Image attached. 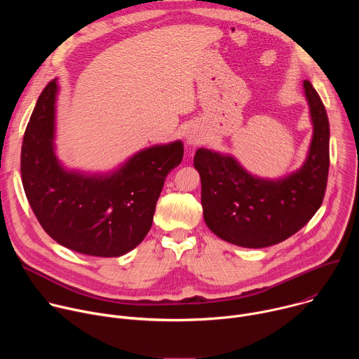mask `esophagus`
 Here are the masks:
<instances>
[{"label": "esophagus", "mask_w": 359, "mask_h": 359, "mask_svg": "<svg viewBox=\"0 0 359 359\" xmlns=\"http://www.w3.org/2000/svg\"><path fill=\"white\" fill-rule=\"evenodd\" d=\"M201 139H203V135L197 129H190L186 135V140L189 144H197L201 142Z\"/></svg>", "instance_id": "1"}]
</instances>
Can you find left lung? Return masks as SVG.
Wrapping results in <instances>:
<instances>
[{"instance_id":"1","label":"left lung","mask_w":359,"mask_h":359,"mask_svg":"<svg viewBox=\"0 0 359 359\" xmlns=\"http://www.w3.org/2000/svg\"><path fill=\"white\" fill-rule=\"evenodd\" d=\"M314 126L304 165L283 179L251 176L240 163L209 149H198L194 168L201 180L203 217L224 241L263 248L301 230L320 209L330 169V122L323 100L310 81H304Z\"/></svg>"}]
</instances>
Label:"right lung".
Listing matches in <instances>:
<instances>
[{
  "label": "right lung",
  "instance_id": "obj_1",
  "mask_svg": "<svg viewBox=\"0 0 359 359\" xmlns=\"http://www.w3.org/2000/svg\"><path fill=\"white\" fill-rule=\"evenodd\" d=\"M57 79L39 95L21 147V177L29 206L48 236L95 257H119L151 227L166 176L183 159V143L140 150L108 175L65 170L54 151Z\"/></svg>",
  "mask_w": 359,
  "mask_h": 359
}]
</instances>
